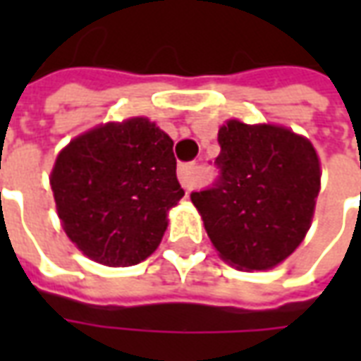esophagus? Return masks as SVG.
<instances>
[{
  "label": "esophagus",
  "mask_w": 361,
  "mask_h": 361,
  "mask_svg": "<svg viewBox=\"0 0 361 361\" xmlns=\"http://www.w3.org/2000/svg\"><path fill=\"white\" fill-rule=\"evenodd\" d=\"M197 164H181L178 168V178L185 191H191L197 185Z\"/></svg>",
  "instance_id": "34e87169"
}]
</instances>
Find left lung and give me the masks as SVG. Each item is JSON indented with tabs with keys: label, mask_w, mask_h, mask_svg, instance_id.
I'll return each mask as SVG.
<instances>
[{
	"label": "left lung",
	"mask_w": 361,
	"mask_h": 361,
	"mask_svg": "<svg viewBox=\"0 0 361 361\" xmlns=\"http://www.w3.org/2000/svg\"><path fill=\"white\" fill-rule=\"evenodd\" d=\"M219 145V176L191 201L220 257L238 269H272L310 230L321 183L317 152L284 127L235 119L220 127Z\"/></svg>",
	"instance_id": "left-lung-1"
}]
</instances>
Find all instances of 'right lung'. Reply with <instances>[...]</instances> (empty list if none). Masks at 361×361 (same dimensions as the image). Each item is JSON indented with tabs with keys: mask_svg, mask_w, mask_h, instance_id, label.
Segmentation results:
<instances>
[{
	"mask_svg": "<svg viewBox=\"0 0 361 361\" xmlns=\"http://www.w3.org/2000/svg\"><path fill=\"white\" fill-rule=\"evenodd\" d=\"M51 191L69 240L108 267H131L157 250L166 214L183 197L173 141L147 118L106 123L59 152Z\"/></svg>",
	"mask_w": 361,
	"mask_h": 361,
	"instance_id": "right-lung-1",
	"label": "right lung"
}]
</instances>
